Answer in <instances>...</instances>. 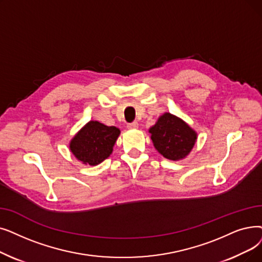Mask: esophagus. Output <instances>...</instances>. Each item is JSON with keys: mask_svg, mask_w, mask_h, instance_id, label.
<instances>
[{"mask_svg": "<svg viewBox=\"0 0 262 262\" xmlns=\"http://www.w3.org/2000/svg\"><path fill=\"white\" fill-rule=\"evenodd\" d=\"M138 126H139V124H138V122H136V121L127 124V127L129 129H136V128H138Z\"/></svg>", "mask_w": 262, "mask_h": 262, "instance_id": "esophagus-1", "label": "esophagus"}]
</instances>
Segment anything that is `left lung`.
Returning <instances> with one entry per match:
<instances>
[{
    "instance_id": "1",
    "label": "left lung",
    "mask_w": 262,
    "mask_h": 262,
    "mask_svg": "<svg viewBox=\"0 0 262 262\" xmlns=\"http://www.w3.org/2000/svg\"><path fill=\"white\" fill-rule=\"evenodd\" d=\"M150 133L155 149L171 161L184 158L197 139V134L184 121L170 113L159 118Z\"/></svg>"
}]
</instances>
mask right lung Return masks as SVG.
Wrapping results in <instances>:
<instances>
[{
  "label": "right lung",
  "mask_w": 262,
  "mask_h": 262,
  "mask_svg": "<svg viewBox=\"0 0 262 262\" xmlns=\"http://www.w3.org/2000/svg\"><path fill=\"white\" fill-rule=\"evenodd\" d=\"M119 135L115 126L90 121L71 141V151L83 164L98 165L110 156Z\"/></svg>",
  "instance_id": "obj_1"
}]
</instances>
